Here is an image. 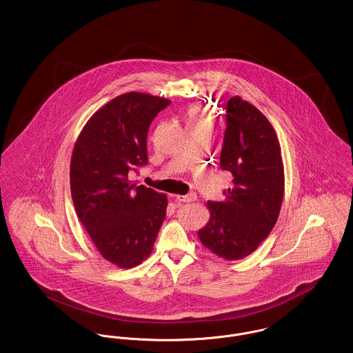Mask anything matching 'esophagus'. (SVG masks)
Masks as SVG:
<instances>
[{"label":"esophagus","instance_id":"34e87169","mask_svg":"<svg viewBox=\"0 0 353 353\" xmlns=\"http://www.w3.org/2000/svg\"><path fill=\"white\" fill-rule=\"evenodd\" d=\"M196 199H197V194L194 192L188 193L185 196H176V200L180 202H193L196 201Z\"/></svg>","mask_w":353,"mask_h":353}]
</instances>
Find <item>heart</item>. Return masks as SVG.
Masks as SVG:
<instances>
[{
  "label": "heart",
  "mask_w": 353,
  "mask_h": 353,
  "mask_svg": "<svg viewBox=\"0 0 353 353\" xmlns=\"http://www.w3.org/2000/svg\"><path fill=\"white\" fill-rule=\"evenodd\" d=\"M201 123H208V119L205 118V115L202 114L200 108H193L190 110L189 112V120H188V124L189 125H193V124H201Z\"/></svg>",
  "instance_id": "b5f03b06"
}]
</instances>
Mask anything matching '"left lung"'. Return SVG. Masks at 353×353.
I'll return each mask as SVG.
<instances>
[{"label":"left lung","instance_id":"left-lung-1","mask_svg":"<svg viewBox=\"0 0 353 353\" xmlns=\"http://www.w3.org/2000/svg\"><path fill=\"white\" fill-rule=\"evenodd\" d=\"M233 174L225 201H208L210 219L199 230L202 245L223 259L238 261L268 238L281 212L285 173L281 145L266 117L239 97L226 104L219 157Z\"/></svg>","mask_w":353,"mask_h":353}]
</instances>
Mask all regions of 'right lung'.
Listing matches in <instances>:
<instances>
[{"label": "right lung", "mask_w": 353, "mask_h": 353, "mask_svg": "<svg viewBox=\"0 0 353 353\" xmlns=\"http://www.w3.org/2000/svg\"><path fill=\"white\" fill-rule=\"evenodd\" d=\"M170 101L128 92L108 101L87 121L70 165L78 219L101 256L119 268L141 263L151 254L167 216V196L130 180L148 164L152 120Z\"/></svg>", "instance_id": "right-lung-1"}]
</instances>
